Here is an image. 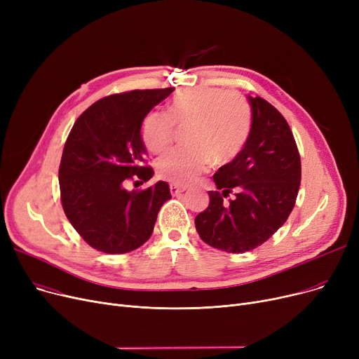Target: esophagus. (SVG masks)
Segmentation results:
<instances>
[{
	"label": "esophagus",
	"instance_id": "esophagus-1",
	"mask_svg": "<svg viewBox=\"0 0 359 359\" xmlns=\"http://www.w3.org/2000/svg\"><path fill=\"white\" fill-rule=\"evenodd\" d=\"M184 191H186L184 186H179V184H176V183L170 184V192H172V195H179V194H182V192H184Z\"/></svg>",
	"mask_w": 359,
	"mask_h": 359
}]
</instances>
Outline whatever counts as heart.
<instances>
[{"label":"heart","mask_w":359,"mask_h":359,"mask_svg":"<svg viewBox=\"0 0 359 359\" xmlns=\"http://www.w3.org/2000/svg\"><path fill=\"white\" fill-rule=\"evenodd\" d=\"M191 123L186 142L163 156L156 167L160 177L176 183H194L211 161L224 165L233 161L246 145L252 128L250 106L241 94L217 87H196L176 96L168 107L151 111L144 119L141 135L154 154L173 142L176 125Z\"/></svg>","instance_id":"obj_1"}]
</instances>
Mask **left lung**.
Wrapping results in <instances>:
<instances>
[{
	"instance_id": "left-lung-1",
	"label": "left lung",
	"mask_w": 359,
	"mask_h": 359,
	"mask_svg": "<svg viewBox=\"0 0 359 359\" xmlns=\"http://www.w3.org/2000/svg\"><path fill=\"white\" fill-rule=\"evenodd\" d=\"M248 99L252 128L246 145L218 168L217 191L208 192V208L195 218L199 237L227 253L253 250L271 238L288 219L301 182L299 153L285 118L265 99Z\"/></svg>"
}]
</instances>
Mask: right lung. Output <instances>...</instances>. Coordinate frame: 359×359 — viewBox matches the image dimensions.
<instances>
[{
	"instance_id": "obj_1",
	"label": "right lung",
	"mask_w": 359,
	"mask_h": 359,
	"mask_svg": "<svg viewBox=\"0 0 359 359\" xmlns=\"http://www.w3.org/2000/svg\"><path fill=\"white\" fill-rule=\"evenodd\" d=\"M175 88L132 90L93 103L75 121L60 165L64 212L84 241L99 252L122 255L151 237L167 182L126 191L128 180L148 182L141 126L148 111Z\"/></svg>"
}]
</instances>
